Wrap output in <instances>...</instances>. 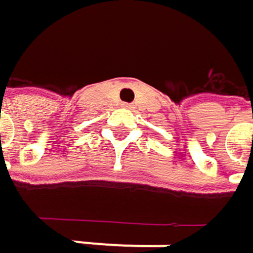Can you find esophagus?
<instances>
[{"mask_svg": "<svg viewBox=\"0 0 253 253\" xmlns=\"http://www.w3.org/2000/svg\"><path fill=\"white\" fill-rule=\"evenodd\" d=\"M123 107H128V105H127V104H125V105H123Z\"/></svg>", "mask_w": 253, "mask_h": 253, "instance_id": "esophagus-1", "label": "esophagus"}]
</instances>
